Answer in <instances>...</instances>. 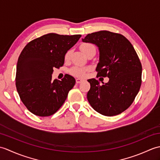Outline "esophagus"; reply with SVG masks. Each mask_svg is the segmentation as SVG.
Instances as JSON below:
<instances>
[{
  "instance_id": "34e87169",
  "label": "esophagus",
  "mask_w": 160,
  "mask_h": 160,
  "mask_svg": "<svg viewBox=\"0 0 160 160\" xmlns=\"http://www.w3.org/2000/svg\"><path fill=\"white\" fill-rule=\"evenodd\" d=\"M76 81V83L80 84V83H81V82H82V79H80V78H77Z\"/></svg>"
}]
</instances>
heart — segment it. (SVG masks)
Wrapping results in <instances>:
<instances>
[{
	"instance_id": "1",
	"label": "heart",
	"mask_w": 160,
	"mask_h": 160,
	"mask_svg": "<svg viewBox=\"0 0 160 160\" xmlns=\"http://www.w3.org/2000/svg\"><path fill=\"white\" fill-rule=\"evenodd\" d=\"M92 47H94L92 45L89 43H82L81 44L80 46V48L81 51L85 54L89 52V51L92 48ZM70 53H71V51H68V52L65 53V56H64V58L67 60L69 58L70 56ZM89 70V69L88 67H82V66H74L71 69L69 70V73L72 75V76L77 77V78H84L86 76L87 72Z\"/></svg>"
}]
</instances>
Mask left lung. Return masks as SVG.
<instances>
[{"mask_svg":"<svg viewBox=\"0 0 160 160\" xmlns=\"http://www.w3.org/2000/svg\"><path fill=\"white\" fill-rule=\"evenodd\" d=\"M82 41L98 47L97 76L109 78L102 85L94 78L88 80V101L102 115L120 114L133 102L142 84V64L134 47L123 35L105 30L89 33Z\"/></svg>","mask_w":160,"mask_h":160,"instance_id":"1","label":"left lung"}]
</instances>
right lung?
<instances>
[{
	"instance_id": "right-lung-1",
	"label": "right lung",
	"mask_w": 160,
	"mask_h": 160,
	"mask_svg": "<svg viewBox=\"0 0 160 160\" xmlns=\"http://www.w3.org/2000/svg\"><path fill=\"white\" fill-rule=\"evenodd\" d=\"M81 35H60L54 33L28 43L18 57L16 87L20 100L36 115H52L62 107L76 80L66 74L61 80H52L54 68L64 62V56Z\"/></svg>"
}]
</instances>
